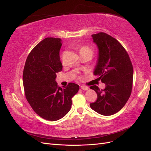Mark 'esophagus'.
Segmentation results:
<instances>
[{
  "instance_id": "esophagus-1",
  "label": "esophagus",
  "mask_w": 151,
  "mask_h": 151,
  "mask_svg": "<svg viewBox=\"0 0 151 151\" xmlns=\"http://www.w3.org/2000/svg\"><path fill=\"white\" fill-rule=\"evenodd\" d=\"M81 88L83 89V90H84V91H87V90L89 89V87L85 86H81Z\"/></svg>"
}]
</instances>
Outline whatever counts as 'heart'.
Masks as SVG:
<instances>
[{"label": "heart", "instance_id": "1", "mask_svg": "<svg viewBox=\"0 0 151 151\" xmlns=\"http://www.w3.org/2000/svg\"><path fill=\"white\" fill-rule=\"evenodd\" d=\"M88 50H91V49L88 47H86V46H84V47H82L81 48H80V52H83V51H88ZM92 51V50H91Z\"/></svg>", "mask_w": 151, "mask_h": 151}]
</instances>
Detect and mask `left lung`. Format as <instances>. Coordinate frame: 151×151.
Returning a JSON list of instances; mask_svg holds the SVG:
<instances>
[{
	"label": "left lung",
	"instance_id": "8db88e82",
	"mask_svg": "<svg viewBox=\"0 0 151 151\" xmlns=\"http://www.w3.org/2000/svg\"><path fill=\"white\" fill-rule=\"evenodd\" d=\"M91 36L98 48L94 75L106 87L104 89H99L96 86L90 87L98 95L97 100L90 106L100 115H112L119 111L130 98L133 66L129 54L115 38L103 32Z\"/></svg>",
	"mask_w": 151,
	"mask_h": 151
}]
</instances>
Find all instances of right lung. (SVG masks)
I'll return each mask as SVG.
<instances>
[{
    "mask_svg": "<svg viewBox=\"0 0 151 151\" xmlns=\"http://www.w3.org/2000/svg\"><path fill=\"white\" fill-rule=\"evenodd\" d=\"M60 38H46L31 50L24 67L22 81L27 101L34 111L45 120L56 121L70 111L72 98L79 86L70 83L63 88L56 83L62 71L59 52Z\"/></svg>",
    "mask_w": 151,
    "mask_h": 151,
    "instance_id": "right-lung-1",
    "label": "right lung"
}]
</instances>
